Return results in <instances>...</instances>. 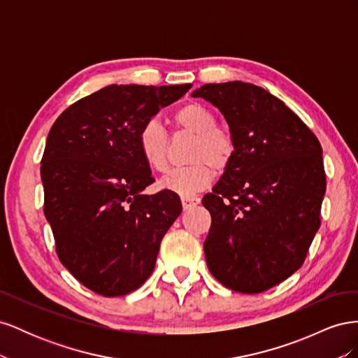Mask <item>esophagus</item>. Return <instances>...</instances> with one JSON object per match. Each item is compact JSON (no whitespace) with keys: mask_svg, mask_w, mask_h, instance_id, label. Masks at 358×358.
Here are the masks:
<instances>
[{"mask_svg":"<svg viewBox=\"0 0 358 358\" xmlns=\"http://www.w3.org/2000/svg\"><path fill=\"white\" fill-rule=\"evenodd\" d=\"M199 203H200L199 197H182V206L185 210L191 209L192 206H197Z\"/></svg>","mask_w":358,"mask_h":358,"instance_id":"obj_1","label":"esophagus"}]
</instances>
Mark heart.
I'll use <instances>...</instances> for the list:
<instances>
[{
  "mask_svg": "<svg viewBox=\"0 0 358 358\" xmlns=\"http://www.w3.org/2000/svg\"><path fill=\"white\" fill-rule=\"evenodd\" d=\"M175 125L196 136L191 146L188 167L175 169L159 180V188L191 197L212 182V169L224 170L234 154V140L230 133L218 128L215 113L200 103H188L173 115ZM138 150L146 164L157 171L167 169L169 134L157 119L148 121L138 133Z\"/></svg>",
  "mask_w": 358,
  "mask_h": 358,
  "instance_id": "b5f03b06",
  "label": "heart"
}]
</instances>
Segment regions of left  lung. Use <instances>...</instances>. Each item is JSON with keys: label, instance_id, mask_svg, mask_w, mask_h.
<instances>
[{"label": "left lung", "instance_id": "obj_1", "mask_svg": "<svg viewBox=\"0 0 358 358\" xmlns=\"http://www.w3.org/2000/svg\"><path fill=\"white\" fill-rule=\"evenodd\" d=\"M218 109L234 154L203 206L212 225L204 241L210 273L257 294L297 272L320 229L326 194L322 149L284 101L252 83H208L191 94Z\"/></svg>", "mask_w": 358, "mask_h": 358}]
</instances>
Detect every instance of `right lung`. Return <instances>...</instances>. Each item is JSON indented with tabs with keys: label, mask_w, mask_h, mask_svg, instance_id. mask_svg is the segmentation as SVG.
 Listing matches in <instances>:
<instances>
[{
	"label": "right lung",
	"mask_w": 358,
	"mask_h": 358,
	"mask_svg": "<svg viewBox=\"0 0 358 358\" xmlns=\"http://www.w3.org/2000/svg\"><path fill=\"white\" fill-rule=\"evenodd\" d=\"M191 86H104L50 128L41 158L45 215L61 263L96 294L125 296L142 285L182 212L178 194L143 192L154 178L138 133Z\"/></svg>",
	"instance_id": "add662e5"
}]
</instances>
